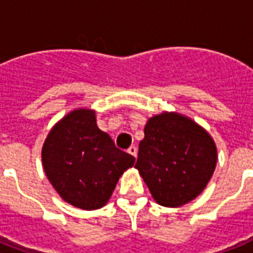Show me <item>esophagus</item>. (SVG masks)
<instances>
[{"label":"esophagus","mask_w":253,"mask_h":253,"mask_svg":"<svg viewBox=\"0 0 253 253\" xmlns=\"http://www.w3.org/2000/svg\"><path fill=\"white\" fill-rule=\"evenodd\" d=\"M128 153L132 154L133 157H137V148H136V146H134V145H132V146H129Z\"/></svg>","instance_id":"obj_1"}]
</instances>
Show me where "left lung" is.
<instances>
[{
  "label": "left lung",
  "instance_id": "left-lung-1",
  "mask_svg": "<svg viewBox=\"0 0 253 253\" xmlns=\"http://www.w3.org/2000/svg\"><path fill=\"white\" fill-rule=\"evenodd\" d=\"M136 168L158 205L181 207L206 189L218 150L206 129L178 112L150 117Z\"/></svg>",
  "mask_w": 253,
  "mask_h": 253
}]
</instances>
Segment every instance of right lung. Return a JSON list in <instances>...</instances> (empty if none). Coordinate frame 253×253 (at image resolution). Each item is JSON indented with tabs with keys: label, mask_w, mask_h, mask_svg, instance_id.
Masks as SVG:
<instances>
[{
	"label": "right lung",
	"mask_w": 253,
	"mask_h": 253,
	"mask_svg": "<svg viewBox=\"0 0 253 253\" xmlns=\"http://www.w3.org/2000/svg\"><path fill=\"white\" fill-rule=\"evenodd\" d=\"M134 161L100 130L95 111L89 108L68 112L52 126L42 146L47 179L64 202L82 210L105 206L119 178Z\"/></svg>",
	"instance_id": "obj_1"
}]
</instances>
